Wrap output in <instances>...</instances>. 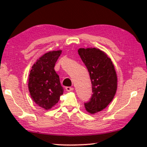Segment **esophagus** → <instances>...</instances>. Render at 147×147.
<instances>
[{
	"mask_svg": "<svg viewBox=\"0 0 147 147\" xmlns=\"http://www.w3.org/2000/svg\"><path fill=\"white\" fill-rule=\"evenodd\" d=\"M65 90H67V92H71V91H73V90H74V88L67 86V87H65Z\"/></svg>",
	"mask_w": 147,
	"mask_h": 147,
	"instance_id": "34e87169",
	"label": "esophagus"
}]
</instances>
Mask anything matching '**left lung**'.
<instances>
[{"mask_svg":"<svg viewBox=\"0 0 147 147\" xmlns=\"http://www.w3.org/2000/svg\"><path fill=\"white\" fill-rule=\"evenodd\" d=\"M78 53L89 72L92 94L84 103L86 110L94 114L104 109L115 95L117 76L111 59L96 48H80Z\"/></svg>","mask_w":147,"mask_h":147,"instance_id":"1","label":"left lung"}]
</instances>
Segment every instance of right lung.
Instances as JSON below:
<instances>
[{"mask_svg": "<svg viewBox=\"0 0 147 147\" xmlns=\"http://www.w3.org/2000/svg\"><path fill=\"white\" fill-rule=\"evenodd\" d=\"M61 51H49L34 64L29 77V90L31 98L40 107L49 110L55 106L63 94L59 76L54 67Z\"/></svg>", "mask_w": 147, "mask_h": 147, "instance_id": "obj_1", "label": "right lung"}]
</instances>
